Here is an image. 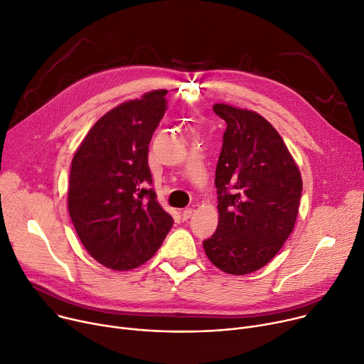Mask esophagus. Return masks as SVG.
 <instances>
[{"label": "esophagus", "instance_id": "esophagus-1", "mask_svg": "<svg viewBox=\"0 0 364 364\" xmlns=\"http://www.w3.org/2000/svg\"><path fill=\"white\" fill-rule=\"evenodd\" d=\"M193 212H194V210H193V209H190V208H188V209H184V210L181 212V218H183V220H188V219L193 216Z\"/></svg>", "mask_w": 364, "mask_h": 364}]
</instances>
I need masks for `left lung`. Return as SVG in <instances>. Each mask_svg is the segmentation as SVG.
Returning <instances> with one entry per match:
<instances>
[{
  "label": "left lung",
  "mask_w": 364,
  "mask_h": 364,
  "mask_svg": "<svg viewBox=\"0 0 364 364\" xmlns=\"http://www.w3.org/2000/svg\"><path fill=\"white\" fill-rule=\"evenodd\" d=\"M213 112L226 130L215 174L219 222L203 248L218 269L242 276L266 266L291 234L302 177L262 116L228 105Z\"/></svg>",
  "instance_id": "1"
}]
</instances>
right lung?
Here are the masks:
<instances>
[{"label":"right lung","instance_id":"1","mask_svg":"<svg viewBox=\"0 0 364 364\" xmlns=\"http://www.w3.org/2000/svg\"><path fill=\"white\" fill-rule=\"evenodd\" d=\"M167 91L107 112L73 158L68 210L90 255L112 270L136 269L161 247L174 223L156 202L148 165Z\"/></svg>","mask_w":364,"mask_h":364}]
</instances>
